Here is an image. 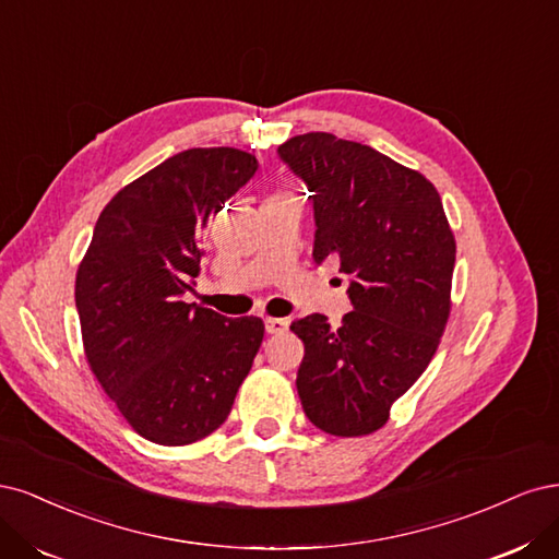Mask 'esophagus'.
<instances>
[{
  "label": "esophagus",
  "instance_id": "34e87169",
  "mask_svg": "<svg viewBox=\"0 0 559 559\" xmlns=\"http://www.w3.org/2000/svg\"><path fill=\"white\" fill-rule=\"evenodd\" d=\"M287 325H290V322H287L285 318H266L264 320V328L269 334H283V332H287Z\"/></svg>",
  "mask_w": 559,
  "mask_h": 559
}]
</instances>
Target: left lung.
<instances>
[{"mask_svg":"<svg viewBox=\"0 0 559 559\" xmlns=\"http://www.w3.org/2000/svg\"><path fill=\"white\" fill-rule=\"evenodd\" d=\"M276 153L311 192L313 260L341 262L353 304L338 328L320 313L290 325L304 341V413L334 437L371 435L437 353L453 231L437 188L365 143L309 132Z\"/></svg>","mask_w":559,"mask_h":559,"instance_id":"obj_1","label":"left lung"}]
</instances>
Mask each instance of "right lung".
I'll return each mask as SVG.
<instances>
[{
    "instance_id": "add662e5",
    "label": "right lung",
    "mask_w": 559,
    "mask_h": 559,
    "mask_svg": "<svg viewBox=\"0 0 559 559\" xmlns=\"http://www.w3.org/2000/svg\"><path fill=\"white\" fill-rule=\"evenodd\" d=\"M258 171L237 148H190L106 204L76 274L90 367L134 431L162 445L218 429L264 336L260 318L186 304L211 215Z\"/></svg>"
}]
</instances>
